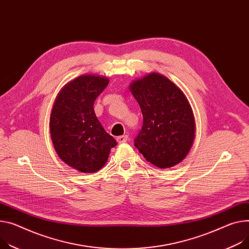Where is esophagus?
I'll return each instance as SVG.
<instances>
[{
	"label": "esophagus",
	"mask_w": 249,
	"mask_h": 249,
	"mask_svg": "<svg viewBox=\"0 0 249 249\" xmlns=\"http://www.w3.org/2000/svg\"><path fill=\"white\" fill-rule=\"evenodd\" d=\"M127 136H120L117 138V141L119 143H124L127 142Z\"/></svg>",
	"instance_id": "34e87169"
}]
</instances>
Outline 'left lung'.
I'll return each mask as SVG.
<instances>
[{"label": "left lung", "instance_id": "1", "mask_svg": "<svg viewBox=\"0 0 249 249\" xmlns=\"http://www.w3.org/2000/svg\"><path fill=\"white\" fill-rule=\"evenodd\" d=\"M129 90L143 117L135 146L147 161L160 168L182 161L196 138L194 111L183 91L159 72L132 81Z\"/></svg>", "mask_w": 249, "mask_h": 249}]
</instances>
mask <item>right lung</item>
<instances>
[{
    "label": "right lung",
    "mask_w": 249,
    "mask_h": 249,
    "mask_svg": "<svg viewBox=\"0 0 249 249\" xmlns=\"http://www.w3.org/2000/svg\"><path fill=\"white\" fill-rule=\"evenodd\" d=\"M109 80L82 74L63 87L53 103L51 139L59 158L80 173L100 170L117 142L104 129L94 113L93 103Z\"/></svg>",
    "instance_id": "add662e5"
}]
</instances>
